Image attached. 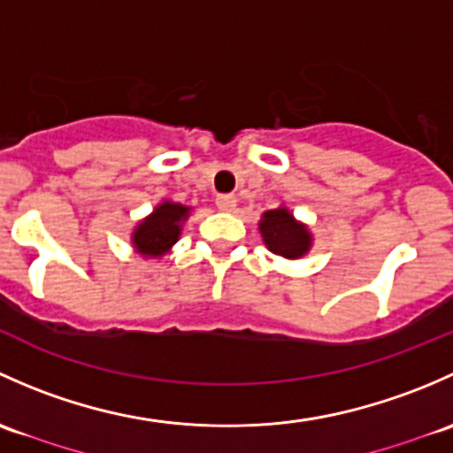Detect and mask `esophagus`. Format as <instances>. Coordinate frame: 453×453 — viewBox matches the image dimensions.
<instances>
[{"mask_svg":"<svg viewBox=\"0 0 453 453\" xmlns=\"http://www.w3.org/2000/svg\"><path fill=\"white\" fill-rule=\"evenodd\" d=\"M216 204H218V209H220V211L228 213V211H233V209L237 207V198L233 194H222V196H218V198H216Z\"/></svg>","mask_w":453,"mask_h":453,"instance_id":"34e87169","label":"esophagus"}]
</instances>
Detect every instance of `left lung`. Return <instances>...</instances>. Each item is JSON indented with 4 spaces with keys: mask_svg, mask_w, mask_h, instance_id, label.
Masks as SVG:
<instances>
[{
    "mask_svg": "<svg viewBox=\"0 0 453 453\" xmlns=\"http://www.w3.org/2000/svg\"><path fill=\"white\" fill-rule=\"evenodd\" d=\"M259 233L265 249L283 259H301L314 246V235L305 222L296 220L295 213L279 204L277 209L261 213Z\"/></svg>",
    "mask_w": 453,
    "mask_h": 453,
    "instance_id": "1",
    "label": "left lung"
}]
</instances>
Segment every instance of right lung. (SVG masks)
I'll return each mask as SVG.
<instances>
[{"label":"right lung","mask_w":453,"mask_h":453,"mask_svg":"<svg viewBox=\"0 0 453 453\" xmlns=\"http://www.w3.org/2000/svg\"><path fill=\"white\" fill-rule=\"evenodd\" d=\"M192 207L174 200H161L146 218L137 222L130 233V244L137 255L146 259H161L180 240L183 225L188 222Z\"/></svg>","instance_id":"add662e5"}]
</instances>
